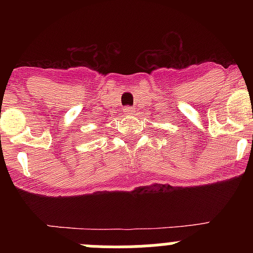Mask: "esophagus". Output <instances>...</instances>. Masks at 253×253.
Segmentation results:
<instances>
[{"label":"esophagus","instance_id":"1","mask_svg":"<svg viewBox=\"0 0 253 253\" xmlns=\"http://www.w3.org/2000/svg\"><path fill=\"white\" fill-rule=\"evenodd\" d=\"M124 114H125V115H126V116L131 115V114H133V109H131V107H129V106L124 107Z\"/></svg>","mask_w":253,"mask_h":253}]
</instances>
